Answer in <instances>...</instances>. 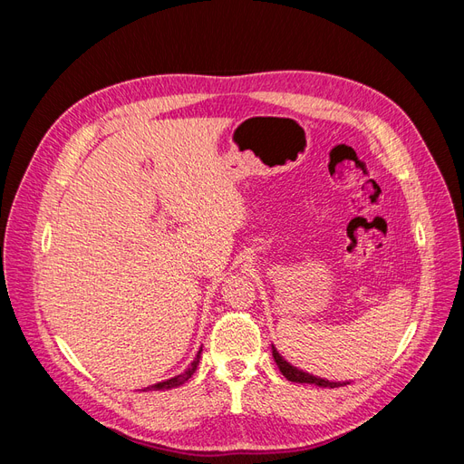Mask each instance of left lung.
<instances>
[{"label": "left lung", "instance_id": "obj_1", "mask_svg": "<svg viewBox=\"0 0 464 464\" xmlns=\"http://www.w3.org/2000/svg\"><path fill=\"white\" fill-rule=\"evenodd\" d=\"M273 358L276 362L278 370L283 372V375L288 379V382H294V383H312V385H319V387H341V385H346V383H341V382H329V379H321V377H315L312 373H305L298 368L290 366V363L278 354V350L273 346Z\"/></svg>", "mask_w": 464, "mask_h": 464}]
</instances>
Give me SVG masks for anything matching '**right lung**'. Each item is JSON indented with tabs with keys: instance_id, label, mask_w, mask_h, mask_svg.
Returning <instances> with one entry per match:
<instances>
[{
	"instance_id": "add662e5",
	"label": "right lung",
	"mask_w": 464,
	"mask_h": 464,
	"mask_svg": "<svg viewBox=\"0 0 464 464\" xmlns=\"http://www.w3.org/2000/svg\"><path fill=\"white\" fill-rule=\"evenodd\" d=\"M199 358H201V350L198 353V358H195L193 362H191V366L184 372V373H179V375H174L172 379H166V382H160V383H154V385H149V387H145L143 391H162V389H174V387H179V385H184L188 379L195 373V370H198V363H199Z\"/></svg>"
}]
</instances>
